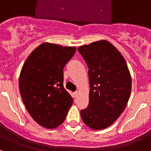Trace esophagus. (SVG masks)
Returning a JSON list of instances; mask_svg holds the SVG:
<instances>
[{"label":"esophagus","mask_w":151,"mask_h":151,"mask_svg":"<svg viewBox=\"0 0 151 151\" xmlns=\"http://www.w3.org/2000/svg\"><path fill=\"white\" fill-rule=\"evenodd\" d=\"M78 91H76L73 93V96H74L75 98H76L77 97H78Z\"/></svg>","instance_id":"1"}]
</instances>
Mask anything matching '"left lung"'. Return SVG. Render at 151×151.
<instances>
[{
  "mask_svg": "<svg viewBox=\"0 0 151 151\" xmlns=\"http://www.w3.org/2000/svg\"><path fill=\"white\" fill-rule=\"evenodd\" d=\"M78 52L88 67L89 104L81 110L82 121L101 130L116 120L127 105L132 78L127 63L111 43L101 40L80 46Z\"/></svg>",
  "mask_w": 151,
  "mask_h": 151,
  "instance_id": "left-lung-1",
  "label": "left lung"
}]
</instances>
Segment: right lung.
<instances>
[{"label": "right lung", "mask_w": 151, "mask_h": 151, "mask_svg": "<svg viewBox=\"0 0 151 151\" xmlns=\"http://www.w3.org/2000/svg\"><path fill=\"white\" fill-rule=\"evenodd\" d=\"M76 50L75 47L46 42L24 63L19 79L21 97L31 116L42 127L60 125L73 104L63 87V68Z\"/></svg>", "instance_id": "obj_1"}]
</instances>
